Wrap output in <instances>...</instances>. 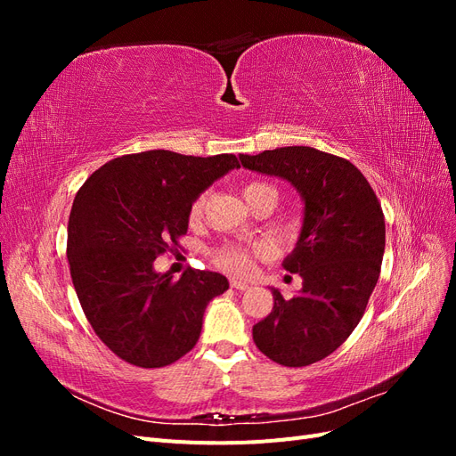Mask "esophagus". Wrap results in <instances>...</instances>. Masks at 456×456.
<instances>
[{
    "label": "esophagus",
    "instance_id": "34e87169",
    "mask_svg": "<svg viewBox=\"0 0 456 456\" xmlns=\"http://www.w3.org/2000/svg\"><path fill=\"white\" fill-rule=\"evenodd\" d=\"M230 285H232L233 289H238V291H247V289H249V283L240 281V280H232Z\"/></svg>",
    "mask_w": 456,
    "mask_h": 456
}]
</instances>
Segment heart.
Masks as SVG:
<instances>
[{"label": "heart", "instance_id": "b5f03b06", "mask_svg": "<svg viewBox=\"0 0 456 456\" xmlns=\"http://www.w3.org/2000/svg\"><path fill=\"white\" fill-rule=\"evenodd\" d=\"M260 190H272L275 191L272 186L265 184V183H251L243 188V198H251L253 194ZM205 209V196H200L194 200L190 207V218L198 220L203 215ZM268 253L266 245H255V247H241V245H223L218 247L215 251V262L216 265L233 273V275H247L253 270V256H262Z\"/></svg>", "mask_w": 456, "mask_h": 456}]
</instances>
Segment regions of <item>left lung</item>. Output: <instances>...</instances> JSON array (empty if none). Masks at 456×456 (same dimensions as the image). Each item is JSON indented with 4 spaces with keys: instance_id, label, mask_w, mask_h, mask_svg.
Segmentation results:
<instances>
[{
    "instance_id": "obj_1",
    "label": "left lung",
    "mask_w": 456,
    "mask_h": 456,
    "mask_svg": "<svg viewBox=\"0 0 456 456\" xmlns=\"http://www.w3.org/2000/svg\"><path fill=\"white\" fill-rule=\"evenodd\" d=\"M245 169L278 176L305 203L302 228L283 268L302 278L285 300L272 287L273 310L253 327V340L272 362L305 367L333 354L363 317L386 245L382 207L348 159L310 146L240 154Z\"/></svg>"
}]
</instances>
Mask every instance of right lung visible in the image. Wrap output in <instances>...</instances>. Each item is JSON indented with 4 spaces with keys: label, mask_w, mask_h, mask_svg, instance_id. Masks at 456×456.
<instances>
[{
    "label": "right lung",
    "mask_w": 456,
    "mask_h": 456,
    "mask_svg": "<svg viewBox=\"0 0 456 456\" xmlns=\"http://www.w3.org/2000/svg\"><path fill=\"white\" fill-rule=\"evenodd\" d=\"M238 158L148 150L104 163L79 188L68 220L72 283L91 327L121 360L154 369L196 346L223 273L186 270L173 281L154 260L176 245L190 207Z\"/></svg>",
    "instance_id": "1"
}]
</instances>
